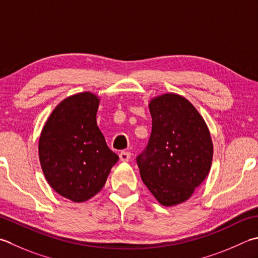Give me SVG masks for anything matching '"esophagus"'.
<instances>
[{
  "label": "esophagus",
  "mask_w": 258,
  "mask_h": 258,
  "mask_svg": "<svg viewBox=\"0 0 258 258\" xmlns=\"http://www.w3.org/2000/svg\"><path fill=\"white\" fill-rule=\"evenodd\" d=\"M119 159L123 162H127L131 159V152H127V151H123V152L119 153Z\"/></svg>",
  "instance_id": "esophagus-1"
}]
</instances>
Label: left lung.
Listing matches in <instances>:
<instances>
[{
    "label": "left lung",
    "instance_id": "1",
    "mask_svg": "<svg viewBox=\"0 0 258 258\" xmlns=\"http://www.w3.org/2000/svg\"><path fill=\"white\" fill-rule=\"evenodd\" d=\"M149 108L152 132L136 158L141 178L161 205H179L209 173L214 152L209 130L195 106L180 95H161Z\"/></svg>",
    "mask_w": 258,
    "mask_h": 258
}]
</instances>
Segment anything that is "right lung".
I'll return each mask as SVG.
<instances>
[{"instance_id": "obj_1", "label": "right lung", "mask_w": 258, "mask_h": 258, "mask_svg": "<svg viewBox=\"0 0 258 258\" xmlns=\"http://www.w3.org/2000/svg\"><path fill=\"white\" fill-rule=\"evenodd\" d=\"M99 99L86 92L63 99L49 116L39 140V159L50 186L83 203L105 185L118 155L106 144L96 114Z\"/></svg>"}]
</instances>
